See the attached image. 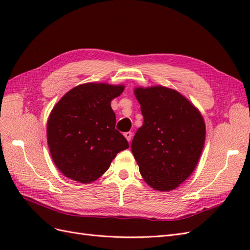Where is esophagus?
Here are the masks:
<instances>
[{
  "label": "esophagus",
  "instance_id": "1",
  "mask_svg": "<svg viewBox=\"0 0 250 250\" xmlns=\"http://www.w3.org/2000/svg\"><path fill=\"white\" fill-rule=\"evenodd\" d=\"M124 137L126 138V140L130 143L131 141V138H132V133L131 132H125L124 133Z\"/></svg>",
  "mask_w": 250,
  "mask_h": 250
}]
</instances>
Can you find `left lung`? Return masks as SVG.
<instances>
[{
	"label": "left lung",
	"instance_id": "8db88e82",
	"mask_svg": "<svg viewBox=\"0 0 250 250\" xmlns=\"http://www.w3.org/2000/svg\"><path fill=\"white\" fill-rule=\"evenodd\" d=\"M134 95L144 123L132 140V154L147 185L156 191H172L197 166L206 123L194 104L175 89L135 87Z\"/></svg>",
	"mask_w": 250,
	"mask_h": 250
}]
</instances>
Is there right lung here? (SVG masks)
<instances>
[{
  "mask_svg": "<svg viewBox=\"0 0 250 250\" xmlns=\"http://www.w3.org/2000/svg\"><path fill=\"white\" fill-rule=\"evenodd\" d=\"M123 84L90 82L69 90L53 107L47 123L52 160L63 175L80 184L93 183L125 150L127 140L116 128L110 102Z\"/></svg>",
  "mask_w": 250,
  "mask_h": 250,
  "instance_id": "obj_1",
  "label": "right lung"
}]
</instances>
